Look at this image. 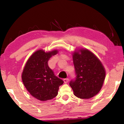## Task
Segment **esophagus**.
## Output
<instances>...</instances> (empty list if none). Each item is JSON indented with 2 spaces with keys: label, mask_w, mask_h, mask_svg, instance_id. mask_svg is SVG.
Instances as JSON below:
<instances>
[{
  "label": "esophagus",
  "mask_w": 124,
  "mask_h": 124,
  "mask_svg": "<svg viewBox=\"0 0 124 124\" xmlns=\"http://www.w3.org/2000/svg\"><path fill=\"white\" fill-rule=\"evenodd\" d=\"M63 81H64V83L65 84L68 83V81H69V79H68V78L64 79H63Z\"/></svg>",
  "instance_id": "34e87169"
}]
</instances>
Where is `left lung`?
Instances as JSON below:
<instances>
[{
	"label": "left lung",
	"instance_id": "1",
	"mask_svg": "<svg viewBox=\"0 0 124 124\" xmlns=\"http://www.w3.org/2000/svg\"><path fill=\"white\" fill-rule=\"evenodd\" d=\"M76 78L70 85L77 97L88 99L97 95L104 83L106 70L100 60L91 51L80 49L73 53Z\"/></svg>",
	"mask_w": 124,
	"mask_h": 124
}]
</instances>
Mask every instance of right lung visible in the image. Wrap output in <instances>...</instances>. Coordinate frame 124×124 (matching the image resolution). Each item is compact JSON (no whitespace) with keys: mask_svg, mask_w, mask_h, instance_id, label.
Here are the masks:
<instances>
[{"mask_svg":"<svg viewBox=\"0 0 124 124\" xmlns=\"http://www.w3.org/2000/svg\"><path fill=\"white\" fill-rule=\"evenodd\" d=\"M58 53L57 50L45 52L39 50L27 60L22 73L25 87L37 100L45 101L55 97L63 81L54 74L48 66V61Z\"/></svg>","mask_w":124,"mask_h":124,"instance_id":"obj_1","label":"right lung"}]
</instances>
